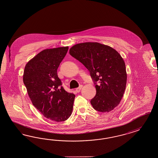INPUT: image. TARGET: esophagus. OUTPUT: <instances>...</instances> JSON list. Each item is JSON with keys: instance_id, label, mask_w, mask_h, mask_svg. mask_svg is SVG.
<instances>
[{"instance_id": "34e87169", "label": "esophagus", "mask_w": 158, "mask_h": 158, "mask_svg": "<svg viewBox=\"0 0 158 158\" xmlns=\"http://www.w3.org/2000/svg\"><path fill=\"white\" fill-rule=\"evenodd\" d=\"M82 87H83V85H80V86H79V87H77V88H76V92H79L81 91V89H82Z\"/></svg>"}]
</instances>
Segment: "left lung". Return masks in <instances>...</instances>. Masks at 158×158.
I'll use <instances>...</instances> for the list:
<instances>
[{"instance_id":"left-lung-1","label":"left lung","mask_w":158,"mask_h":158,"mask_svg":"<svg viewBox=\"0 0 158 158\" xmlns=\"http://www.w3.org/2000/svg\"><path fill=\"white\" fill-rule=\"evenodd\" d=\"M69 54L90 72L96 90L90 101L93 107L102 113L113 110L124 95L127 79L125 62L120 54L108 45L90 42L73 45Z\"/></svg>"}]
</instances>
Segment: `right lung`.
<instances>
[{
  "mask_svg": "<svg viewBox=\"0 0 158 158\" xmlns=\"http://www.w3.org/2000/svg\"><path fill=\"white\" fill-rule=\"evenodd\" d=\"M68 47L44 49L26 65L23 82L32 103L44 116L56 122L72 114L75 95L66 92L57 75Z\"/></svg>",
  "mask_w": 158,
  "mask_h": 158,
  "instance_id": "right-lung-1",
  "label": "right lung"
}]
</instances>
